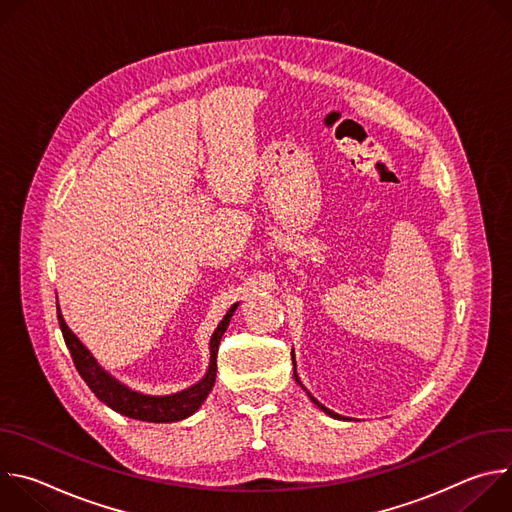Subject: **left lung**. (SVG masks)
<instances>
[{"mask_svg": "<svg viewBox=\"0 0 512 512\" xmlns=\"http://www.w3.org/2000/svg\"><path fill=\"white\" fill-rule=\"evenodd\" d=\"M291 358H294V356H291ZM294 373H296V360H294ZM296 381H298V375H296ZM298 383H300V381H298ZM308 395H310V393H308ZM310 399H312V401H314V403H316V405H318V407H320V409H322V411H324V413H328V415H330V417H334V419H346V417H340V415H338V413H334V411H330V409H326V407H324V405H322V403H320V401H316V399H314V397H312V395H310Z\"/></svg>", "mask_w": 512, "mask_h": 512, "instance_id": "left-lung-1", "label": "left lung"}]
</instances>
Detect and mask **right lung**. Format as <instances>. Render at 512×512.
<instances>
[{
	"label": "right lung",
	"instance_id": "obj_1",
	"mask_svg": "<svg viewBox=\"0 0 512 512\" xmlns=\"http://www.w3.org/2000/svg\"><path fill=\"white\" fill-rule=\"evenodd\" d=\"M235 310H237V304L231 306V310L227 312V316L223 318L221 324H218V328L214 330V334L210 338V367H208V373L204 375V379L200 383H196L194 387L180 391L176 395L150 397V395L135 393V391L127 389L125 385H121L119 381H115L113 377H109L99 367L97 360L91 356V352L81 344V340L68 330V326L64 324V318L60 316V308L56 306L58 324H60L64 342L70 350L72 362H75L79 375L85 379V383L91 387V391L97 395V399H101L105 405H109L113 411H117L125 417L150 421V423H170V421L186 419L204 403V399L210 393V389L214 387V379H216L218 344H221V338L227 332Z\"/></svg>",
	"mask_w": 512,
	"mask_h": 512
}]
</instances>
